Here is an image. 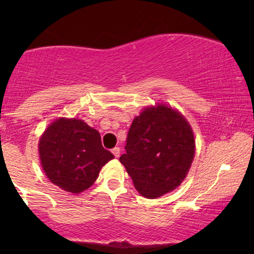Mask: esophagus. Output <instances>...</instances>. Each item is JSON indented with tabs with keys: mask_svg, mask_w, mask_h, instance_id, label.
<instances>
[{
	"mask_svg": "<svg viewBox=\"0 0 254 254\" xmlns=\"http://www.w3.org/2000/svg\"><path fill=\"white\" fill-rule=\"evenodd\" d=\"M112 154L114 155V157L118 158L120 156V148L119 147H116L114 149H112Z\"/></svg>",
	"mask_w": 254,
	"mask_h": 254,
	"instance_id": "34e87169",
	"label": "esophagus"
}]
</instances>
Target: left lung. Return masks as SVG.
<instances>
[{
    "label": "left lung",
    "instance_id": "left-lung-1",
    "mask_svg": "<svg viewBox=\"0 0 254 254\" xmlns=\"http://www.w3.org/2000/svg\"><path fill=\"white\" fill-rule=\"evenodd\" d=\"M126 154L119 161L145 197H159L177 189L189 173L195 152L193 130L178 111L151 106L133 120Z\"/></svg>",
    "mask_w": 254,
    "mask_h": 254
}]
</instances>
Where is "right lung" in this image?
Returning a JSON list of instances; mask_svg holds the SVG:
<instances>
[{
    "label": "right lung",
    "mask_w": 254,
    "mask_h": 254,
    "mask_svg": "<svg viewBox=\"0 0 254 254\" xmlns=\"http://www.w3.org/2000/svg\"><path fill=\"white\" fill-rule=\"evenodd\" d=\"M39 156L47 178L74 194L88 190L114 158L103 148L98 131L83 120L65 118L55 120L41 135Z\"/></svg>",
    "instance_id": "right-lung-1"
}]
</instances>
